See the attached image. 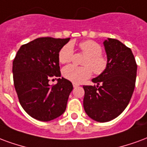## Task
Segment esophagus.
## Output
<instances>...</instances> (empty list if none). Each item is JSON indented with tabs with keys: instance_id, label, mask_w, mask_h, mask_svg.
<instances>
[{
	"instance_id": "1",
	"label": "esophagus",
	"mask_w": 147,
	"mask_h": 147,
	"mask_svg": "<svg viewBox=\"0 0 147 147\" xmlns=\"http://www.w3.org/2000/svg\"><path fill=\"white\" fill-rule=\"evenodd\" d=\"M73 86H74V88H77V87L79 86V84H77V83H73Z\"/></svg>"
}]
</instances>
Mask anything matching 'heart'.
Segmentation results:
<instances>
[{
	"instance_id": "heart-1",
	"label": "heart",
	"mask_w": 147,
	"mask_h": 147,
	"mask_svg": "<svg viewBox=\"0 0 147 147\" xmlns=\"http://www.w3.org/2000/svg\"><path fill=\"white\" fill-rule=\"evenodd\" d=\"M79 48L82 54L86 55L82 62L84 66L69 65L63 69V77L74 83H81L86 81L93 73L96 75L102 74L108 67V59L102 54V49L96 41L87 40L79 44ZM59 61L61 63H69L74 57V46L71 43H67L59 51Z\"/></svg>"
}]
</instances>
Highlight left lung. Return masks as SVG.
<instances>
[{"instance_id": "obj_1", "label": "left lung", "mask_w": 147, "mask_h": 147, "mask_svg": "<svg viewBox=\"0 0 147 147\" xmlns=\"http://www.w3.org/2000/svg\"><path fill=\"white\" fill-rule=\"evenodd\" d=\"M108 67L102 74L92 79L96 85L83 86L84 109L91 118L110 121L125 110L133 94L137 65L132 51L118 40L104 41Z\"/></svg>"}]
</instances>
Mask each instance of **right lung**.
Masks as SVG:
<instances>
[{
    "instance_id": "obj_1",
    "label": "right lung",
    "mask_w": 147,
    "mask_h": 147,
    "mask_svg": "<svg viewBox=\"0 0 147 147\" xmlns=\"http://www.w3.org/2000/svg\"><path fill=\"white\" fill-rule=\"evenodd\" d=\"M69 40L39 37L21 46L14 59L13 81L19 101L38 121H49L66 110L72 83L63 78L55 84L49 82L50 78L61 76L59 51Z\"/></svg>"
}]
</instances>
